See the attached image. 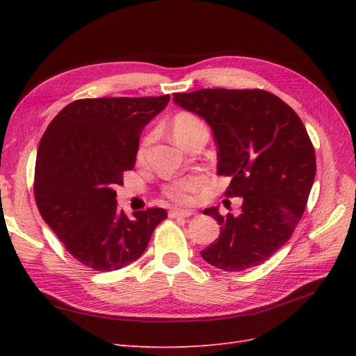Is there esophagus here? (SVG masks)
Listing matches in <instances>:
<instances>
[{
  "label": "esophagus",
  "mask_w": 356,
  "mask_h": 356,
  "mask_svg": "<svg viewBox=\"0 0 356 356\" xmlns=\"http://www.w3.org/2000/svg\"><path fill=\"white\" fill-rule=\"evenodd\" d=\"M195 213L190 209H172L169 211V217L170 218H187V217H191V215Z\"/></svg>",
  "instance_id": "obj_1"
}]
</instances>
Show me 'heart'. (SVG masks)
Masks as SVG:
<instances>
[{"mask_svg": "<svg viewBox=\"0 0 356 356\" xmlns=\"http://www.w3.org/2000/svg\"><path fill=\"white\" fill-rule=\"evenodd\" d=\"M202 131H207V126H204L200 118L196 117L195 114L179 113L174 117V120H172V135H174L175 141L182 148H186L190 139ZM152 138L153 135L148 134L143 139L141 144H139L138 147L139 159L144 157L148 144L152 143ZM204 184H207V178L202 175H191L169 184L165 188V196L177 203H191L195 200L197 193L204 187Z\"/></svg>", "mask_w": 356, "mask_h": 356, "instance_id": "obj_1", "label": "heart"}]
</instances>
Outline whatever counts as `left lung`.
<instances>
[{
	"label": "left lung",
	"mask_w": 356,
	"mask_h": 356,
	"mask_svg": "<svg viewBox=\"0 0 356 356\" xmlns=\"http://www.w3.org/2000/svg\"><path fill=\"white\" fill-rule=\"evenodd\" d=\"M181 108L204 118L218 148V175L230 177L227 197H242L239 215L208 208L220 238L200 251L225 272L260 266L291 238L316 175L315 149L297 113L260 89L174 93Z\"/></svg>",
	"instance_id": "obj_1"
}]
</instances>
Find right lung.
<instances>
[{"label": "right lung", "mask_w": 356, "mask_h": 356, "mask_svg": "<svg viewBox=\"0 0 356 356\" xmlns=\"http://www.w3.org/2000/svg\"><path fill=\"white\" fill-rule=\"evenodd\" d=\"M169 95L79 99L42 135L34 178L38 211L67 251L93 270L113 272L138 260L160 221L161 208H117L115 187L136 161L139 136L165 108Z\"/></svg>", "instance_id": "1"}]
</instances>
